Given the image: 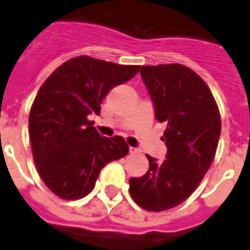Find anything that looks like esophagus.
Instances as JSON below:
<instances>
[{
  "label": "esophagus",
  "instance_id": "obj_1",
  "mask_svg": "<svg viewBox=\"0 0 250 250\" xmlns=\"http://www.w3.org/2000/svg\"><path fill=\"white\" fill-rule=\"evenodd\" d=\"M129 153L131 154H135V153H139V149L133 148V146H129Z\"/></svg>",
  "mask_w": 250,
  "mask_h": 250
}]
</instances>
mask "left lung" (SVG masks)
Segmentation results:
<instances>
[{"instance_id": "8db88e82", "label": "left lung", "mask_w": 250, "mask_h": 250, "mask_svg": "<svg viewBox=\"0 0 250 250\" xmlns=\"http://www.w3.org/2000/svg\"><path fill=\"white\" fill-rule=\"evenodd\" d=\"M154 117L166 125V158L148 156L149 168L129 179L133 201L149 211L178 206L208 172L221 135V117L209 86L183 64L143 66L140 70Z\"/></svg>"}]
</instances>
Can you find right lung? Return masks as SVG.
Here are the masks:
<instances>
[{"label": "right lung", "mask_w": 250, "mask_h": 250, "mask_svg": "<svg viewBox=\"0 0 250 250\" xmlns=\"http://www.w3.org/2000/svg\"><path fill=\"white\" fill-rule=\"evenodd\" d=\"M139 70L82 56L61 64L41 85L29 113V137L39 174L58 197H85L100 171L127 156L123 137L101 136L89 115L100 114L110 90Z\"/></svg>", "instance_id": "obj_1"}]
</instances>
